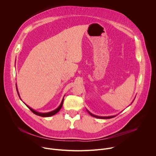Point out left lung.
I'll use <instances>...</instances> for the list:
<instances>
[{
    "mask_svg": "<svg viewBox=\"0 0 156 156\" xmlns=\"http://www.w3.org/2000/svg\"><path fill=\"white\" fill-rule=\"evenodd\" d=\"M133 103V102H131V104ZM86 110H87V112H88V114H90V115H91V116H93V117H96V118H98V119H111V118H113V117H115V116H117V115H113V116H108V117H101V116H98V115H94V114H93L92 113H91L90 111H89L88 110H87L86 109Z\"/></svg>",
    "mask_w": 156,
    "mask_h": 156,
    "instance_id": "1",
    "label": "left lung"
}]
</instances>
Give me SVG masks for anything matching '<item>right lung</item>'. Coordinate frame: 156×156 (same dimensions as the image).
<instances>
[{"label":"right lung","instance_id":"1","mask_svg":"<svg viewBox=\"0 0 156 156\" xmlns=\"http://www.w3.org/2000/svg\"><path fill=\"white\" fill-rule=\"evenodd\" d=\"M16 91H17V93H18V96H19L20 99L21 100V99L20 98V94H19V92H18V90L16 84ZM63 99H64V97H63V99H62V102L60 103V105H59L56 109H55V110L51 111V112H46V113H42V112H37V111H36V110H34V109H33L32 108H31L30 106H28V105H27L26 104H25L31 110V112H33V113H34V114H36V115H39V116H41V117H51V116H52V115L56 114L58 112V111L61 109V108H62V105H63ZM21 101H22V100H21Z\"/></svg>","mask_w":156,"mask_h":156}]
</instances>
